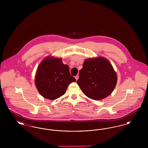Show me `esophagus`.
Returning <instances> with one entry per match:
<instances>
[{
    "label": "esophagus",
    "mask_w": 148,
    "mask_h": 148,
    "mask_svg": "<svg viewBox=\"0 0 148 148\" xmlns=\"http://www.w3.org/2000/svg\"><path fill=\"white\" fill-rule=\"evenodd\" d=\"M75 78L76 80H77V79H78V78H79V75H76V76L75 77Z\"/></svg>",
    "instance_id": "1"
}]
</instances>
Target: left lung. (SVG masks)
<instances>
[{"label":"left lung","mask_w":148,"mask_h":148,"mask_svg":"<svg viewBox=\"0 0 148 148\" xmlns=\"http://www.w3.org/2000/svg\"><path fill=\"white\" fill-rule=\"evenodd\" d=\"M79 75L77 85L86 97L95 100L109 96L117 82L116 74L110 62L100 56L86 59Z\"/></svg>","instance_id":"1"}]
</instances>
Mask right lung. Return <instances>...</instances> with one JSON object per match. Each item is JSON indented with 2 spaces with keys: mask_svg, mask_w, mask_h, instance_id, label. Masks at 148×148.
Instances as JSON below:
<instances>
[{
  "mask_svg": "<svg viewBox=\"0 0 148 148\" xmlns=\"http://www.w3.org/2000/svg\"><path fill=\"white\" fill-rule=\"evenodd\" d=\"M76 82L69 66L61 58L47 57L40 63L35 77L36 87L44 98L55 100L63 95L68 85Z\"/></svg>",
  "mask_w": 148,
  "mask_h": 148,
  "instance_id": "add662e5",
  "label": "right lung"
}]
</instances>
